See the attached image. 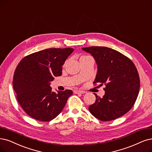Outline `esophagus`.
Instances as JSON below:
<instances>
[{"label":"esophagus","instance_id":"esophagus-1","mask_svg":"<svg viewBox=\"0 0 152 152\" xmlns=\"http://www.w3.org/2000/svg\"><path fill=\"white\" fill-rule=\"evenodd\" d=\"M74 93L75 94H83V93H85V91H82V90H75Z\"/></svg>","mask_w":152,"mask_h":152}]
</instances>
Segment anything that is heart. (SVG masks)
Segmentation results:
<instances>
[{"mask_svg":"<svg viewBox=\"0 0 152 152\" xmlns=\"http://www.w3.org/2000/svg\"><path fill=\"white\" fill-rule=\"evenodd\" d=\"M89 58H92L91 56H87V55H82V56H81V57H80V61H83V60H85V59H89ZM67 63V61H66L65 63H64V66L66 65V64Z\"/></svg>","mask_w":152,"mask_h":152,"instance_id":"b5f03b06","label":"heart"}]
</instances>
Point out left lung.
<instances>
[{
  "mask_svg": "<svg viewBox=\"0 0 152 152\" xmlns=\"http://www.w3.org/2000/svg\"><path fill=\"white\" fill-rule=\"evenodd\" d=\"M90 53L98 65L94 85H105L103 98L94 93L96 101L89 106L98 120H115L130 110L135 103L140 86L138 72L132 61L121 53L106 47L83 48Z\"/></svg>",
  "mask_w": 152,
  "mask_h": 152,
  "instance_id": "1",
  "label": "left lung"
}]
</instances>
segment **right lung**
I'll return each mask as SVG.
<instances>
[{
  "label": "right lung",
  "mask_w": 152,
  "mask_h": 152,
  "mask_svg": "<svg viewBox=\"0 0 152 152\" xmlns=\"http://www.w3.org/2000/svg\"><path fill=\"white\" fill-rule=\"evenodd\" d=\"M72 48H50L34 53L17 66L13 88L22 108L40 121L53 120L63 110L72 95L69 89L52 91L50 82L62 75V66L73 52Z\"/></svg>",
  "instance_id": "obj_1"
}]
</instances>
